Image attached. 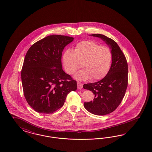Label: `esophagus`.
<instances>
[{
    "label": "esophagus",
    "mask_w": 152,
    "mask_h": 152,
    "mask_svg": "<svg viewBox=\"0 0 152 152\" xmlns=\"http://www.w3.org/2000/svg\"><path fill=\"white\" fill-rule=\"evenodd\" d=\"M77 88L78 89H81L83 88V84L80 82H77Z\"/></svg>",
    "instance_id": "obj_1"
}]
</instances>
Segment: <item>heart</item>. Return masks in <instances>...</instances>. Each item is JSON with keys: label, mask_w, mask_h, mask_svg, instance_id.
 Here are the masks:
<instances>
[{"label": "heart", "mask_w": 152, "mask_h": 152, "mask_svg": "<svg viewBox=\"0 0 152 152\" xmlns=\"http://www.w3.org/2000/svg\"><path fill=\"white\" fill-rule=\"evenodd\" d=\"M112 60L113 54L108 47L91 41L77 43L73 51L68 50L63 56L67 73L72 75L82 65L84 68L75 75V77L78 80L103 79L109 72Z\"/></svg>", "instance_id": "b5f03b06"}]
</instances>
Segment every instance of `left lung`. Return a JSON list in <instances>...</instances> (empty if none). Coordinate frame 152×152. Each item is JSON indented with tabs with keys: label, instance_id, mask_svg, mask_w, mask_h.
Returning a JSON list of instances; mask_svg holds the SVG:
<instances>
[{
	"label": "left lung",
	"instance_id": "1",
	"mask_svg": "<svg viewBox=\"0 0 152 152\" xmlns=\"http://www.w3.org/2000/svg\"><path fill=\"white\" fill-rule=\"evenodd\" d=\"M90 36L103 40L113 54L107 75L98 82L83 85L84 89L91 91L94 94L93 101L84 103L85 109L94 115H104L114 111L124 96L128 85L127 62L121 49L114 40L100 34Z\"/></svg>",
	"mask_w": 152,
	"mask_h": 152
}]
</instances>
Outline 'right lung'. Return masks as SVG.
<instances>
[{"instance_id": "obj_1", "label": "right lung", "mask_w": 152, "mask_h": 152, "mask_svg": "<svg viewBox=\"0 0 152 152\" xmlns=\"http://www.w3.org/2000/svg\"><path fill=\"white\" fill-rule=\"evenodd\" d=\"M73 37L51 35L34 43L25 55L21 76L25 97L37 113L51 114L63 106L77 83L62 69L61 55Z\"/></svg>"}]
</instances>
